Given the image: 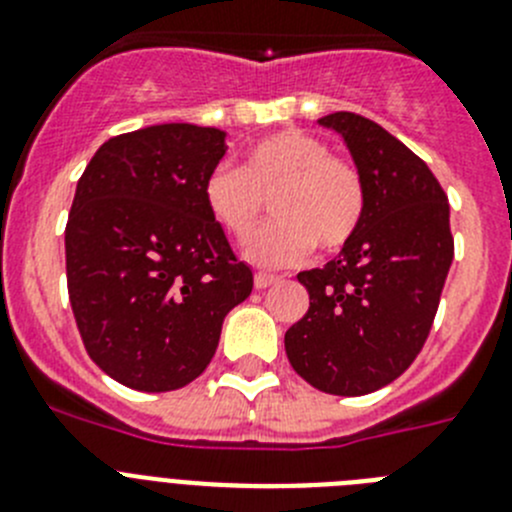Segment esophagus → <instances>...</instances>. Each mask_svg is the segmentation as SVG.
I'll return each instance as SVG.
<instances>
[{
	"instance_id": "obj_1",
	"label": "esophagus",
	"mask_w": 512,
	"mask_h": 512,
	"mask_svg": "<svg viewBox=\"0 0 512 512\" xmlns=\"http://www.w3.org/2000/svg\"><path fill=\"white\" fill-rule=\"evenodd\" d=\"M253 281H256V289H266V287H271V284H276V281H279V276L264 274V271H259V274L253 276Z\"/></svg>"
}]
</instances>
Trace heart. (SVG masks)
<instances>
[{
    "label": "heart",
    "mask_w": 512,
    "mask_h": 512,
    "mask_svg": "<svg viewBox=\"0 0 512 512\" xmlns=\"http://www.w3.org/2000/svg\"><path fill=\"white\" fill-rule=\"evenodd\" d=\"M203 195L210 218L236 241L251 236L269 200L274 220L246 243L248 259L269 269L299 264L314 243L325 251L342 248L365 210L358 170L299 129L276 131L253 144L243 170L218 164Z\"/></svg>",
    "instance_id": "heart-1"
}]
</instances>
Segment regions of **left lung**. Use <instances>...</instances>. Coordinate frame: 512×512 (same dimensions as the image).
Masks as SVG:
<instances>
[{
  "mask_svg": "<svg viewBox=\"0 0 512 512\" xmlns=\"http://www.w3.org/2000/svg\"><path fill=\"white\" fill-rule=\"evenodd\" d=\"M320 126L350 149L365 210L335 259L297 274L309 309L284 348L309 386L365 396L396 381L429 337L454 259L449 203L424 159L375 121L337 111Z\"/></svg>",
  "mask_w": 512,
  "mask_h": 512,
  "instance_id": "obj_1",
  "label": "left lung"
}]
</instances>
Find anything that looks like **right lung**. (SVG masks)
I'll return each mask as SVG.
<instances>
[{
	"label": "right lung",
	"mask_w": 512,
	"mask_h": 512,
	"mask_svg": "<svg viewBox=\"0 0 512 512\" xmlns=\"http://www.w3.org/2000/svg\"><path fill=\"white\" fill-rule=\"evenodd\" d=\"M225 131L157 124L98 147L75 187L65 271L93 363L121 386L162 393L208 368L225 314L251 294L205 205Z\"/></svg>",
	"instance_id": "right-lung-1"
}]
</instances>
